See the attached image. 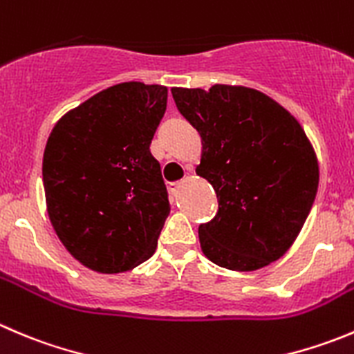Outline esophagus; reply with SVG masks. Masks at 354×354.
Wrapping results in <instances>:
<instances>
[{
	"mask_svg": "<svg viewBox=\"0 0 354 354\" xmlns=\"http://www.w3.org/2000/svg\"><path fill=\"white\" fill-rule=\"evenodd\" d=\"M180 187H181V181H171V183H169L171 195H176L178 190H180Z\"/></svg>",
	"mask_w": 354,
	"mask_h": 354,
	"instance_id": "34e87169",
	"label": "esophagus"
}]
</instances>
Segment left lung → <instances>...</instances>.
Segmentation results:
<instances>
[{
	"instance_id": "left-lung-1",
	"label": "left lung",
	"mask_w": 354,
	"mask_h": 354,
	"mask_svg": "<svg viewBox=\"0 0 354 354\" xmlns=\"http://www.w3.org/2000/svg\"><path fill=\"white\" fill-rule=\"evenodd\" d=\"M171 93L201 133L197 174L218 197L216 216L198 226L202 252L235 272L268 266L292 245L317 197L318 160L306 133L282 105L245 86Z\"/></svg>"
}]
</instances>
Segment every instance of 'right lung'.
Wrapping results in <instances>:
<instances>
[{
  "label": "right lung",
  "instance_id": "add662e5",
  "mask_svg": "<svg viewBox=\"0 0 354 354\" xmlns=\"http://www.w3.org/2000/svg\"><path fill=\"white\" fill-rule=\"evenodd\" d=\"M167 88L121 82L68 111L43 156L50 221L86 268L122 273L157 249L169 198L150 153Z\"/></svg>",
  "mask_w": 354,
  "mask_h": 354
}]
</instances>
